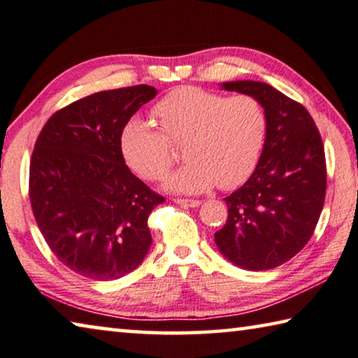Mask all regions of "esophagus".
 I'll return each mask as SVG.
<instances>
[{"mask_svg": "<svg viewBox=\"0 0 358 358\" xmlns=\"http://www.w3.org/2000/svg\"><path fill=\"white\" fill-rule=\"evenodd\" d=\"M175 203H178V206H183V207H199L201 206V201L197 199H181V197H177V199H173Z\"/></svg>", "mask_w": 358, "mask_h": 358, "instance_id": "esophagus-1", "label": "esophagus"}]
</instances>
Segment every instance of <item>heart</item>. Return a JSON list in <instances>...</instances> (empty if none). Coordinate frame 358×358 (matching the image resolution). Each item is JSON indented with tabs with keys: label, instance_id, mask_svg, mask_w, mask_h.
Instances as JSON below:
<instances>
[{
	"label": "heart",
	"instance_id": "obj_1",
	"mask_svg": "<svg viewBox=\"0 0 358 358\" xmlns=\"http://www.w3.org/2000/svg\"><path fill=\"white\" fill-rule=\"evenodd\" d=\"M159 124L132 117L121 130L127 166L145 180H161L175 162L172 143L188 159L166 180L178 192H202L215 185L232 189L257 169L268 135V115L252 95H224L178 87L152 106Z\"/></svg>",
	"mask_w": 358,
	"mask_h": 358
}]
</instances>
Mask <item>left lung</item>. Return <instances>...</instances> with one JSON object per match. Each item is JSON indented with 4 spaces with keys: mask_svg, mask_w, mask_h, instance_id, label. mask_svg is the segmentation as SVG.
<instances>
[{
    "mask_svg": "<svg viewBox=\"0 0 358 358\" xmlns=\"http://www.w3.org/2000/svg\"><path fill=\"white\" fill-rule=\"evenodd\" d=\"M221 89L258 99L268 135L252 177L224 197L228 220L215 242L232 264L274 269L303 250L320 218L327 191L322 137L309 111L269 84L231 81Z\"/></svg>",
    "mask_w": 358,
    "mask_h": 358,
    "instance_id": "left-lung-1",
    "label": "left lung"
}]
</instances>
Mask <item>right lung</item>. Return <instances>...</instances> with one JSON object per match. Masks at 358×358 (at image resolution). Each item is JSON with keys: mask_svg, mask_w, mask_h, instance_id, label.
I'll list each match as a JSON object with an SVG mask.
<instances>
[{"mask_svg": "<svg viewBox=\"0 0 358 358\" xmlns=\"http://www.w3.org/2000/svg\"><path fill=\"white\" fill-rule=\"evenodd\" d=\"M157 90H103L49 117L30 162V202L62 263L94 280L137 269L151 247L148 217L164 197L130 172L121 130Z\"/></svg>", "mask_w": 358, "mask_h": 358, "instance_id": "obj_1", "label": "right lung"}]
</instances>
